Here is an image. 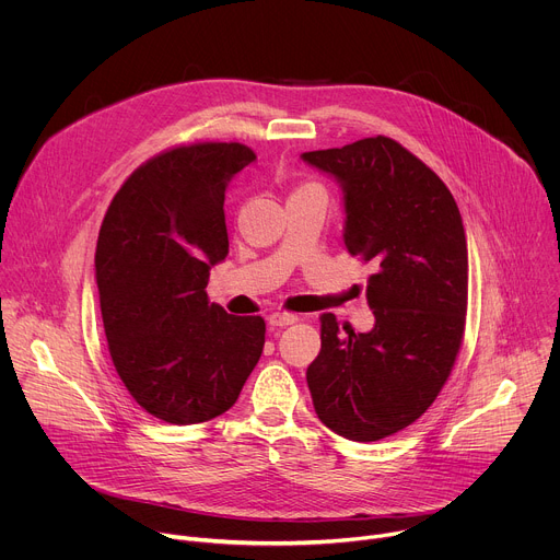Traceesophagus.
<instances>
[{"instance_id":"obj_1","label":"esophagus","mask_w":560,"mask_h":560,"mask_svg":"<svg viewBox=\"0 0 560 560\" xmlns=\"http://www.w3.org/2000/svg\"><path fill=\"white\" fill-rule=\"evenodd\" d=\"M268 324L270 328H285V326H292L296 324V314H290V312H272L268 316Z\"/></svg>"}]
</instances>
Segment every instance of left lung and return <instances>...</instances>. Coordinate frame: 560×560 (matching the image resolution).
<instances>
[{
	"mask_svg": "<svg viewBox=\"0 0 560 560\" xmlns=\"http://www.w3.org/2000/svg\"><path fill=\"white\" fill-rule=\"evenodd\" d=\"M301 159L339 184L343 244L376 268L372 330L322 316V352L305 372L314 412L339 436L378 441L415 423L452 372L467 312L463 219L447 186L389 137Z\"/></svg>",
	"mask_w": 560,
	"mask_h": 560,
	"instance_id": "obj_1",
	"label": "left lung"
}]
</instances>
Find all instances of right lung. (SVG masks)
Segmentation results:
<instances>
[{"instance_id":"1","label":"right lung","mask_w":560,"mask_h":560,"mask_svg":"<svg viewBox=\"0 0 560 560\" xmlns=\"http://www.w3.org/2000/svg\"><path fill=\"white\" fill-rule=\"evenodd\" d=\"M257 154L192 143L137 168L115 195L95 253L104 330L119 378L152 417L210 421L234 406L264 343L261 316L208 301L228 255L225 188Z\"/></svg>"}]
</instances>
